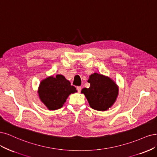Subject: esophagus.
I'll return each instance as SVG.
<instances>
[{
  "label": "esophagus",
  "mask_w": 157,
  "mask_h": 157,
  "mask_svg": "<svg viewBox=\"0 0 157 157\" xmlns=\"http://www.w3.org/2000/svg\"><path fill=\"white\" fill-rule=\"evenodd\" d=\"M76 89H77L79 93H80V92H81V90H82V87H81L80 86H78V87H76Z\"/></svg>",
  "instance_id": "esophagus-1"
}]
</instances>
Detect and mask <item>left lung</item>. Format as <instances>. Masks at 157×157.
<instances>
[{"instance_id":"1","label":"left lung","mask_w":157,"mask_h":157,"mask_svg":"<svg viewBox=\"0 0 157 157\" xmlns=\"http://www.w3.org/2000/svg\"><path fill=\"white\" fill-rule=\"evenodd\" d=\"M87 82L89 88L82 90L87 98L90 108L98 111H105L112 107L118 96L117 84L108 76L94 73L89 76Z\"/></svg>"}]
</instances>
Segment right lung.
<instances>
[{
	"instance_id": "right-lung-1",
	"label": "right lung",
	"mask_w": 157,
	"mask_h": 157,
	"mask_svg": "<svg viewBox=\"0 0 157 157\" xmlns=\"http://www.w3.org/2000/svg\"><path fill=\"white\" fill-rule=\"evenodd\" d=\"M76 92L74 86L60 74L56 77L49 76L43 79L38 90L40 100L49 110L62 108L68 96Z\"/></svg>"
}]
</instances>
